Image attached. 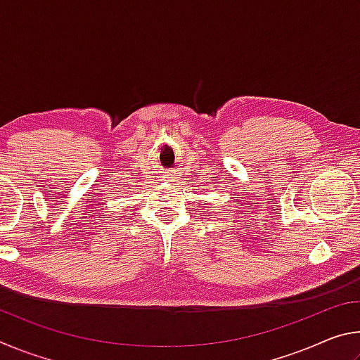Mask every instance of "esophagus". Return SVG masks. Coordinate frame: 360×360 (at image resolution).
Instances as JSON below:
<instances>
[{"label": "esophagus", "mask_w": 360, "mask_h": 360, "mask_svg": "<svg viewBox=\"0 0 360 360\" xmlns=\"http://www.w3.org/2000/svg\"><path fill=\"white\" fill-rule=\"evenodd\" d=\"M163 181L176 182V181H178V178H176V173L173 172V169H169V172H165V174H163Z\"/></svg>", "instance_id": "1"}]
</instances>
